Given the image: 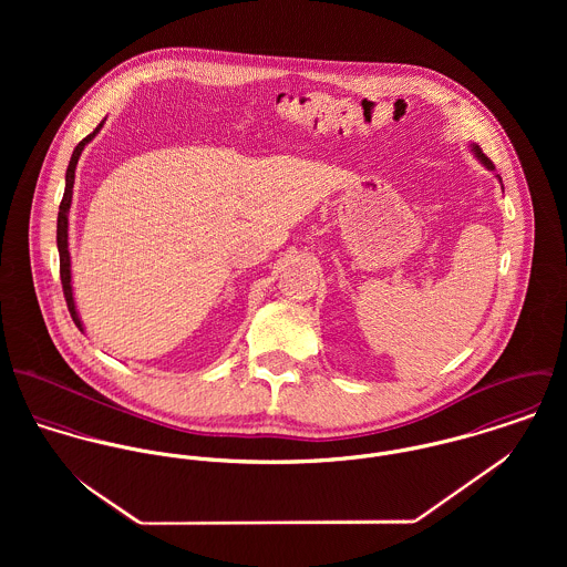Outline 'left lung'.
I'll return each instance as SVG.
<instances>
[{
  "label": "left lung",
  "instance_id": "1",
  "mask_svg": "<svg viewBox=\"0 0 567 567\" xmlns=\"http://www.w3.org/2000/svg\"><path fill=\"white\" fill-rule=\"evenodd\" d=\"M470 148H472V153H474V157L478 159V162L483 163L485 165L486 169H491V172H495V167H493V163L488 162V157H485V153L481 151V146L478 144H470ZM497 176V174H495ZM497 181L502 183V178L497 176ZM504 189V187H502Z\"/></svg>",
  "mask_w": 567,
  "mask_h": 567
}]
</instances>
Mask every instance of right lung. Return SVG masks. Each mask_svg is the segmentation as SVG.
I'll use <instances>...</instances> for the list:
<instances>
[{
    "instance_id": "add662e5",
    "label": "right lung",
    "mask_w": 567,
    "mask_h": 567,
    "mask_svg": "<svg viewBox=\"0 0 567 567\" xmlns=\"http://www.w3.org/2000/svg\"><path fill=\"white\" fill-rule=\"evenodd\" d=\"M106 117L95 126L93 133H89L81 144L74 148V155L68 165V174H65V194L59 207V223H56V246H59V257H61V281H63V292H65V301L70 308V315L74 319L76 327L84 331V324L81 321V315L76 310V301H74V288H72V257H70V207H72V196H74V181H76V165L81 159L84 146L100 133V128L104 126Z\"/></svg>"
}]
</instances>
